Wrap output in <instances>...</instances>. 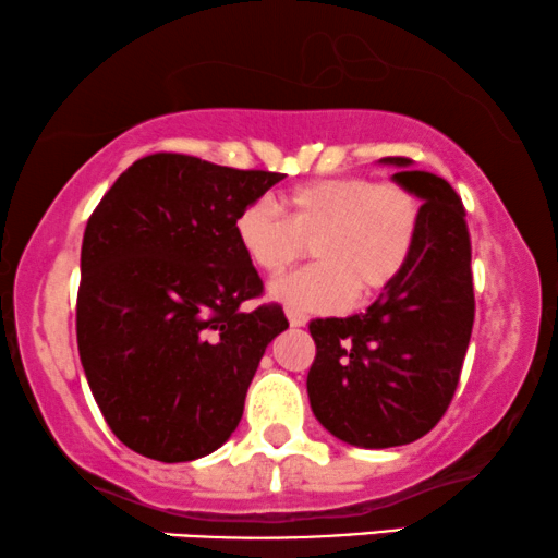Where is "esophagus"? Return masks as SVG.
Returning <instances> with one entry per match:
<instances>
[{"label":"esophagus","mask_w":558,"mask_h":558,"mask_svg":"<svg viewBox=\"0 0 558 558\" xmlns=\"http://www.w3.org/2000/svg\"><path fill=\"white\" fill-rule=\"evenodd\" d=\"M287 320L292 328H305L307 325V317L302 313H296V310H287Z\"/></svg>","instance_id":"esophagus-1"}]
</instances>
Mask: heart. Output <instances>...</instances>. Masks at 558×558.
Here are the masks:
<instances>
[{
	"label": "heart",
	"instance_id": "b5f03b06",
	"mask_svg": "<svg viewBox=\"0 0 558 558\" xmlns=\"http://www.w3.org/2000/svg\"><path fill=\"white\" fill-rule=\"evenodd\" d=\"M284 217L251 202L233 220L243 258L266 277H281L313 245L315 266L271 284V300L307 313H341L392 287L408 269L423 207L397 182L332 177L300 184L281 197Z\"/></svg>",
	"mask_w": 558,
	"mask_h": 558
}]
</instances>
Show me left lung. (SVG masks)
Segmentation results:
<instances>
[{
	"instance_id": "obj_1",
	"label": "left lung",
	"mask_w": 558,
	"mask_h": 558,
	"mask_svg": "<svg viewBox=\"0 0 558 558\" xmlns=\"http://www.w3.org/2000/svg\"><path fill=\"white\" fill-rule=\"evenodd\" d=\"M397 166L423 199L408 269L366 313L310 323V408L325 430L361 448H392L436 428L459 385L474 325L472 243L464 205L446 179Z\"/></svg>"
}]
</instances>
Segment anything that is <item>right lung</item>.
<instances>
[{"label":"right lung","mask_w":558,"mask_h":558,"mask_svg":"<svg viewBox=\"0 0 558 558\" xmlns=\"http://www.w3.org/2000/svg\"><path fill=\"white\" fill-rule=\"evenodd\" d=\"M284 173L154 154L120 173L84 230L78 356L128 448L179 464L213 453L243 417L266 345L289 328L262 296L233 220Z\"/></svg>","instance_id":"obj_1"}]
</instances>
